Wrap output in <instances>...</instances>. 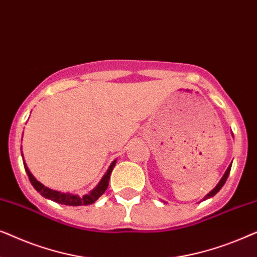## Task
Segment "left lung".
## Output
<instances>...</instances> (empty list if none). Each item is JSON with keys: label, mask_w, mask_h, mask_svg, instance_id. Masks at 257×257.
<instances>
[{"label": "left lung", "mask_w": 257, "mask_h": 257, "mask_svg": "<svg viewBox=\"0 0 257 257\" xmlns=\"http://www.w3.org/2000/svg\"><path fill=\"white\" fill-rule=\"evenodd\" d=\"M231 136H233V133H231ZM231 164H233V161H231V163L229 164V166H228V168L226 170V172H224V174L222 175V178L220 179V181H219V184H217L215 187H214L212 191H210L208 194H207L205 198L202 199V201H205V200H207V199H209V198H212V196H214L216 194L217 192L220 191L221 188L223 187V185H224V182L227 181V178H228V175H229V173H230V168H231Z\"/></svg>", "instance_id": "1"}]
</instances>
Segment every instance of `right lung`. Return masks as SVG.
Wrapping results in <instances>:
<instances>
[{"mask_svg": "<svg viewBox=\"0 0 257 257\" xmlns=\"http://www.w3.org/2000/svg\"><path fill=\"white\" fill-rule=\"evenodd\" d=\"M22 157H23V153H22ZM115 163H117V160L112 161L111 165L107 168V171L105 172V174L103 175V178L100 179V181L98 182V185L92 189V191L89 192L85 195L79 196L78 194L63 193V192L55 191V189H51L49 187H45L43 184H41L40 181L36 180V178L31 174V172L27 166L26 161L23 160L24 170H26L31 185L34 186V188L36 189L42 196H44V198L50 199L52 201L61 203V205H66V206H87V205H91V203H93L94 201H97V200L104 194V192L106 191L108 186V180H110V175L112 173V170H113L115 166Z\"/></svg>", "mask_w": 257, "mask_h": 257, "instance_id": "add662e5", "label": "right lung"}]
</instances>
